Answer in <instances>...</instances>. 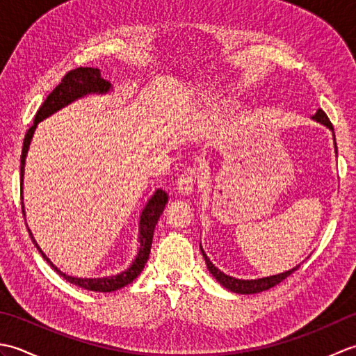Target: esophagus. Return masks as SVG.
Wrapping results in <instances>:
<instances>
[{"instance_id": "1", "label": "esophagus", "mask_w": 356, "mask_h": 356, "mask_svg": "<svg viewBox=\"0 0 356 356\" xmlns=\"http://www.w3.org/2000/svg\"><path fill=\"white\" fill-rule=\"evenodd\" d=\"M195 179H197V176H195L194 171L184 172L182 176L177 179V184H176L177 193L182 195H190L195 186Z\"/></svg>"}]
</instances>
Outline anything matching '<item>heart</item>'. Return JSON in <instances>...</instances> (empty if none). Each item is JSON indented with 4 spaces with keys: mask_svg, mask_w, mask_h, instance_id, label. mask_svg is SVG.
I'll return each mask as SVG.
<instances>
[{
    "mask_svg": "<svg viewBox=\"0 0 356 356\" xmlns=\"http://www.w3.org/2000/svg\"><path fill=\"white\" fill-rule=\"evenodd\" d=\"M213 104H214V107L218 108V110H225V108L231 107V101L226 99V97H218L217 96L213 99Z\"/></svg>",
    "mask_w": 356,
    "mask_h": 356,
    "instance_id": "b5f03b06",
    "label": "heart"
}]
</instances>
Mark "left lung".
Instances as JSON below:
<instances>
[{"label":"left lung","instance_id":"left-lung-1","mask_svg":"<svg viewBox=\"0 0 356 356\" xmlns=\"http://www.w3.org/2000/svg\"><path fill=\"white\" fill-rule=\"evenodd\" d=\"M312 119L316 120V122L323 124L324 127H327L329 130L334 133V127H332L329 118L326 116V113H324L323 110L316 111L315 115L312 116ZM334 140H335V134H334ZM335 153H337V142H335ZM200 251L203 254V259H205L207 268H208V270L211 272V274H213V277L223 287H226V289L231 291V292H236V293L249 295V293H259V292H263V291H268V289H270V287H274L278 283H282L284 278L289 277L293 270H297L300 268V264H298V266H295V268L286 270V272H282V274H277V275H269V277L255 278V280H241V278L226 275L225 272H222L220 269L216 268L214 264H213V261L208 259V255L205 254V251H203L202 245H200Z\"/></svg>","mask_w":356,"mask_h":356}]
</instances>
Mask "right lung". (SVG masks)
<instances>
[{
  "mask_svg": "<svg viewBox=\"0 0 356 356\" xmlns=\"http://www.w3.org/2000/svg\"><path fill=\"white\" fill-rule=\"evenodd\" d=\"M110 92H113V87L108 81H105L101 76L99 69H93V67H79V69H74L65 74L63 81L56 86V88L47 96V99L42 102L40 110L36 111L35 122L32 127L29 128V131L24 138V143H22L21 165H19L21 194H22V180H24V165H26L27 151H29L30 142H32V138H33L38 124H40L41 120L47 119L49 116L55 115L56 111L67 107V105H70L72 102L81 99V97H86L88 95H107ZM21 199H22V195H21ZM166 202H168V194H166L163 190H156V193L151 195V199L147 202L145 208H143V211H142L140 220H139L138 255H136L133 263L125 270L120 272V274L110 275V277L81 278V277H72V275L64 274V272H61V269H58L55 264L50 261L49 257L41 251V248L38 246L36 240L33 238L32 231H30L29 228H27V231L30 234V238H32V241H33V245L44 257V260H47L50 263V266L55 269L59 275L64 277L67 282H70L72 284H76V286L82 287V289H87V291L113 292V291L122 289V287L127 284H130L134 278H138L142 269L145 268V263L148 260L149 251H151V243H153L154 228L157 225L159 217H161L163 213ZM21 208H22V216H24V220H26L24 202L22 200H21Z\"/></svg>",
  "mask_w": 356,
  "mask_h": 356,
  "instance_id": "obj_1",
  "label": "right lung"
}]
</instances>
